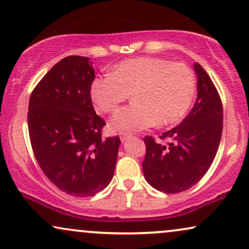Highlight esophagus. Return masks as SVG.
Here are the masks:
<instances>
[{
  "mask_svg": "<svg viewBox=\"0 0 249 249\" xmlns=\"http://www.w3.org/2000/svg\"><path fill=\"white\" fill-rule=\"evenodd\" d=\"M132 135L130 133H121L119 134V138H121V141L122 142H125L127 140V139H130Z\"/></svg>",
  "mask_w": 249,
  "mask_h": 249,
  "instance_id": "34e87169",
  "label": "esophagus"
}]
</instances>
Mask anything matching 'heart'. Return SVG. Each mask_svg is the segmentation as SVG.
<instances>
[{
    "label": "heart",
    "mask_w": 249,
    "mask_h": 249,
    "mask_svg": "<svg viewBox=\"0 0 249 249\" xmlns=\"http://www.w3.org/2000/svg\"><path fill=\"white\" fill-rule=\"evenodd\" d=\"M196 76L189 66L166 59L140 57L122 61L111 75L95 78L91 97L102 112H112L131 93L133 102L112 116L116 131H140L156 123L183 117L196 94Z\"/></svg>",
    "instance_id": "b5f03b06"
}]
</instances>
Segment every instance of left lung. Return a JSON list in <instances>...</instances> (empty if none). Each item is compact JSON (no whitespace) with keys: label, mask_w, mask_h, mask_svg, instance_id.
Segmentation results:
<instances>
[{"label":"left lung","mask_w":249,"mask_h":249,"mask_svg":"<svg viewBox=\"0 0 249 249\" xmlns=\"http://www.w3.org/2000/svg\"><path fill=\"white\" fill-rule=\"evenodd\" d=\"M197 100L189 115L178 126L164 132L167 145L144 138L145 157L142 170L152 188L165 194L188 190L206 174L216 155L223 127V108L212 79L199 64Z\"/></svg>","instance_id":"left-lung-1"}]
</instances>
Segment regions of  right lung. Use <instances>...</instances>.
Segmentation results:
<instances>
[{
	"label": "right lung",
	"mask_w": 249,
	"mask_h": 249,
	"mask_svg": "<svg viewBox=\"0 0 249 249\" xmlns=\"http://www.w3.org/2000/svg\"><path fill=\"white\" fill-rule=\"evenodd\" d=\"M94 68L88 57L55 64L32 92L28 131L39 167L50 181L75 197H93L114 177L118 137L101 138L106 122L91 100Z\"/></svg>",
	"instance_id": "right-lung-1"
}]
</instances>
